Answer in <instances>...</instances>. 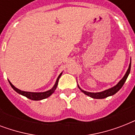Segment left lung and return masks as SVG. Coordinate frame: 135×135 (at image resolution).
<instances>
[{"label":"left lung","mask_w":135,"mask_h":135,"mask_svg":"<svg viewBox=\"0 0 135 135\" xmlns=\"http://www.w3.org/2000/svg\"><path fill=\"white\" fill-rule=\"evenodd\" d=\"M130 69H131V61H130V65H129V68H128V71L126 72V74H125V76L123 78H122L121 80H120L118 83L116 85H115L113 88H109L108 90H106L104 91H102V92H86V91H85V90H82V89L80 88V87H78V88L80 89L81 90V92H83L84 94H85L88 96L90 97H92V98L94 99H104L106 97H108L109 96H112L113 94H115L118 91H119V90L121 88L123 85H124L125 82L127 80V78H128V75L130 74Z\"/></svg>","instance_id":"1"}]
</instances>
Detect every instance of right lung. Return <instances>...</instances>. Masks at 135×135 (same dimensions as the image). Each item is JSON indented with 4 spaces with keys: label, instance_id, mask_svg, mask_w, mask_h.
I'll use <instances>...</instances> for the list:
<instances>
[{
    "label": "right lung",
    "instance_id": "add662e5",
    "mask_svg": "<svg viewBox=\"0 0 135 135\" xmlns=\"http://www.w3.org/2000/svg\"><path fill=\"white\" fill-rule=\"evenodd\" d=\"M61 74H59V76H58L57 80H56V83H55V85L53 86V88L52 89H50V90H47L46 92H25V91H22V90H20L19 89H17V88L14 86L12 84L10 81H9V84L11 85V87L14 90H15L16 92L19 93V94H22L23 96L26 97L27 98L30 99L31 100H41V99H44L45 98H47L48 97H50L51 94H52L53 92H55V90H56L57 87V85H58V81H59V79L60 78V76H61Z\"/></svg>",
    "mask_w": 135,
    "mask_h": 135
}]
</instances>
